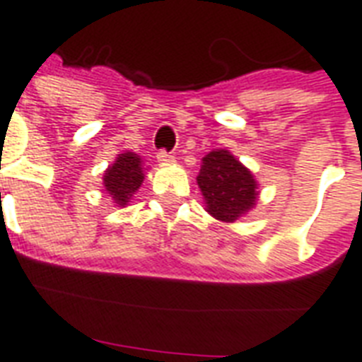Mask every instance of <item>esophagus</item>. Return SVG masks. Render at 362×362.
I'll return each mask as SVG.
<instances>
[{"label": "esophagus", "mask_w": 362, "mask_h": 362, "mask_svg": "<svg viewBox=\"0 0 362 362\" xmlns=\"http://www.w3.org/2000/svg\"><path fill=\"white\" fill-rule=\"evenodd\" d=\"M156 158H158V161H161V163H167V161H173V156H170V153L167 152V150H159L158 156H156Z\"/></svg>", "instance_id": "obj_1"}]
</instances>
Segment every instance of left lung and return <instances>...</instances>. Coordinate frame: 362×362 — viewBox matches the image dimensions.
Segmentation results:
<instances>
[{
  "label": "left lung",
  "mask_w": 362,
  "mask_h": 362,
  "mask_svg": "<svg viewBox=\"0 0 362 362\" xmlns=\"http://www.w3.org/2000/svg\"><path fill=\"white\" fill-rule=\"evenodd\" d=\"M197 184L206 201V210L216 220H238L257 201L253 175L227 150H214L203 158Z\"/></svg>",
  "instance_id": "8db88e82"
}]
</instances>
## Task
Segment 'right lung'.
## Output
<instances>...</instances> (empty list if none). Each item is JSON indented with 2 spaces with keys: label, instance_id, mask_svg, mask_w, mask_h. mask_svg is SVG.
Returning a JSON list of instances; mask_svg holds the SVG:
<instances>
[{
  "label": "right lung",
  "instance_id": "add662e5",
  "mask_svg": "<svg viewBox=\"0 0 362 362\" xmlns=\"http://www.w3.org/2000/svg\"><path fill=\"white\" fill-rule=\"evenodd\" d=\"M141 158L133 152L120 153L115 163L105 173V189L116 204L129 203L131 195L141 187L144 173H142Z\"/></svg>",
  "mask_w": 362,
  "mask_h": 362
}]
</instances>
